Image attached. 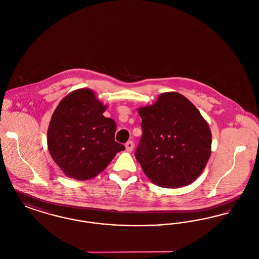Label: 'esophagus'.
I'll list each match as a JSON object with an SVG mask.
<instances>
[{"mask_svg": "<svg viewBox=\"0 0 259 259\" xmlns=\"http://www.w3.org/2000/svg\"><path fill=\"white\" fill-rule=\"evenodd\" d=\"M125 148H126V150H127L128 152H131V151L133 150V148H134V143H133L132 141L127 142L126 145H125Z\"/></svg>", "mask_w": 259, "mask_h": 259, "instance_id": "esophagus-1", "label": "esophagus"}]
</instances>
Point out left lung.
<instances>
[{
    "label": "left lung",
    "mask_w": 259,
    "mask_h": 259,
    "mask_svg": "<svg viewBox=\"0 0 259 259\" xmlns=\"http://www.w3.org/2000/svg\"><path fill=\"white\" fill-rule=\"evenodd\" d=\"M143 135L136 159L148 179L161 187L193 183L210 155L209 124L196 107L178 92H166L139 109Z\"/></svg>",
    "instance_id": "8db88e82"
}]
</instances>
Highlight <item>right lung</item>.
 I'll return each mask as SVG.
<instances>
[{"label": "right lung", "mask_w": 259, "mask_h": 259, "mask_svg": "<svg viewBox=\"0 0 259 259\" xmlns=\"http://www.w3.org/2000/svg\"><path fill=\"white\" fill-rule=\"evenodd\" d=\"M106 109L92 90L82 88L67 95L53 112L48 147L67 177L90 180L125 149L114 141L116 123L103 115Z\"/></svg>", "instance_id": "1"}]
</instances>
